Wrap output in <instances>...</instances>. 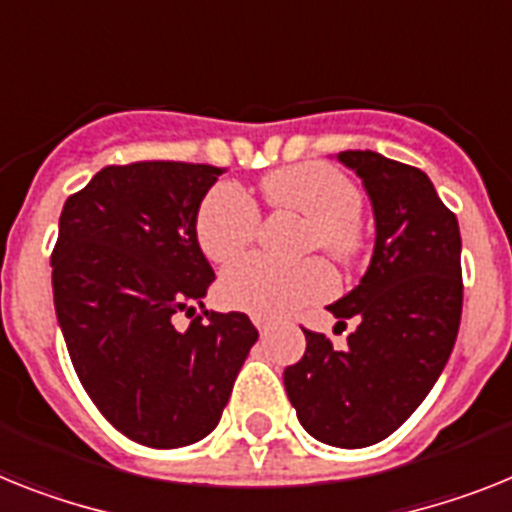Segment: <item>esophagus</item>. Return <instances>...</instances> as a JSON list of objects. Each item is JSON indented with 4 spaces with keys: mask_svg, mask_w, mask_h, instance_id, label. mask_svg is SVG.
Masks as SVG:
<instances>
[{
    "mask_svg": "<svg viewBox=\"0 0 512 512\" xmlns=\"http://www.w3.org/2000/svg\"><path fill=\"white\" fill-rule=\"evenodd\" d=\"M252 322H255V328H257V330H260V336H268V330H270V325H268V322H265V320H263V317H255V320H252Z\"/></svg>",
    "mask_w": 512,
    "mask_h": 512,
    "instance_id": "esophagus-1",
    "label": "esophagus"
}]
</instances>
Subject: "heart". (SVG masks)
Listing matches in <instances>:
<instances>
[{"mask_svg": "<svg viewBox=\"0 0 512 512\" xmlns=\"http://www.w3.org/2000/svg\"><path fill=\"white\" fill-rule=\"evenodd\" d=\"M273 210L304 216L302 252L320 247L333 257H351L359 244L362 192L349 176L328 163H296L270 171L260 182ZM260 208L239 184L218 182L205 192L195 216V236L213 263H229L255 242ZM336 289V276L322 260L276 263L268 257H244L223 270L218 299L229 309L278 320L304 304L320 302Z\"/></svg>", "mask_w": 512, "mask_h": 512, "instance_id": "obj_1", "label": "heart"}]
</instances>
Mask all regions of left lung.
I'll list each match as a JSON object with an SVG mask.
<instances>
[{"label": "left lung", "mask_w": 512, "mask_h": 512, "mask_svg": "<svg viewBox=\"0 0 512 512\" xmlns=\"http://www.w3.org/2000/svg\"><path fill=\"white\" fill-rule=\"evenodd\" d=\"M375 210V252L354 291L330 304L354 317L343 351L304 330L307 351L283 385L302 427L336 448H367L401 427L427 398L453 351L463 307L461 231L429 176L375 150H343Z\"/></svg>", "instance_id": "obj_1"}]
</instances>
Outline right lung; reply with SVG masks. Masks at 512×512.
Returning <instances> with one entry per match:
<instances>
[{"instance_id": "right-lung-1", "label": "right lung", "mask_w": 512, "mask_h": 512, "mask_svg": "<svg viewBox=\"0 0 512 512\" xmlns=\"http://www.w3.org/2000/svg\"><path fill=\"white\" fill-rule=\"evenodd\" d=\"M221 174L184 161L106 166L59 216L51 286L72 367L106 422L148 448L210 435L257 341L244 312H197L216 273L195 216ZM176 314L193 322L176 329Z\"/></svg>"}]
</instances>
